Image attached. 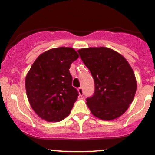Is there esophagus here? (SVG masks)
I'll use <instances>...</instances> for the list:
<instances>
[{
  "instance_id": "esophagus-1",
  "label": "esophagus",
  "mask_w": 155,
  "mask_h": 155,
  "mask_svg": "<svg viewBox=\"0 0 155 155\" xmlns=\"http://www.w3.org/2000/svg\"><path fill=\"white\" fill-rule=\"evenodd\" d=\"M78 93H79L80 96H83L84 94V91H83V88L82 87H80L78 88Z\"/></svg>"
}]
</instances>
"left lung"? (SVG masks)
I'll use <instances>...</instances> for the list:
<instances>
[{
  "label": "left lung",
  "instance_id": "1",
  "mask_svg": "<svg viewBox=\"0 0 155 155\" xmlns=\"http://www.w3.org/2000/svg\"><path fill=\"white\" fill-rule=\"evenodd\" d=\"M78 53L94 78V94L87 99L91 113L104 120L120 117L136 92V79L130 64L121 54L103 46L81 48Z\"/></svg>",
  "mask_w": 155,
  "mask_h": 155
}]
</instances>
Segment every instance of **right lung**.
<instances>
[{"label":"right lung","instance_id":"obj_1","mask_svg":"<svg viewBox=\"0 0 155 155\" xmlns=\"http://www.w3.org/2000/svg\"><path fill=\"white\" fill-rule=\"evenodd\" d=\"M79 55L71 47L51 48L36 59L25 78L32 109L41 119L58 122L71 113L78 92L69 69Z\"/></svg>","mask_w":155,"mask_h":155}]
</instances>
